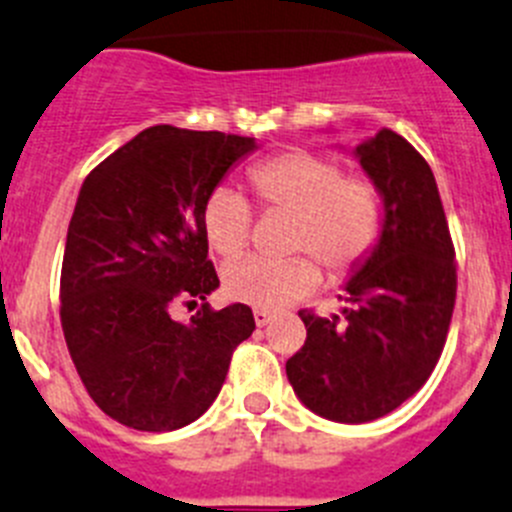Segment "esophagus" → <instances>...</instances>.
Instances as JSON below:
<instances>
[{
	"mask_svg": "<svg viewBox=\"0 0 512 512\" xmlns=\"http://www.w3.org/2000/svg\"><path fill=\"white\" fill-rule=\"evenodd\" d=\"M252 316H255V324L260 326V329H262V326L270 324V321H273V313L265 311V308H255V313H252Z\"/></svg>",
	"mask_w": 512,
	"mask_h": 512,
	"instance_id": "esophagus-1",
	"label": "esophagus"
}]
</instances>
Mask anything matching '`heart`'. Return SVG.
<instances>
[{
  "label": "heart",
  "mask_w": 512,
  "mask_h": 512,
  "mask_svg": "<svg viewBox=\"0 0 512 512\" xmlns=\"http://www.w3.org/2000/svg\"><path fill=\"white\" fill-rule=\"evenodd\" d=\"M265 209L293 214L288 260L245 257L224 270V290L255 308H283L321 285L324 262L331 275L352 273L380 242L385 209L380 188L367 176H344L342 163L308 150H288L250 170ZM201 227L211 250L237 257L250 242L252 209L242 193L219 186L206 196Z\"/></svg>",
  "instance_id": "obj_1"
}]
</instances>
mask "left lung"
<instances>
[{
	"mask_svg": "<svg viewBox=\"0 0 512 512\" xmlns=\"http://www.w3.org/2000/svg\"><path fill=\"white\" fill-rule=\"evenodd\" d=\"M380 188V242L347 283L342 316L298 311L306 342L285 362L308 411L336 423L388 416L431 377L457 301L454 242L434 173L393 130L357 145Z\"/></svg>",
	"mask_w": 512,
	"mask_h": 512,
	"instance_id": "1",
	"label": "left lung"
}]
</instances>
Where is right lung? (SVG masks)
<instances>
[{"mask_svg":"<svg viewBox=\"0 0 512 512\" xmlns=\"http://www.w3.org/2000/svg\"><path fill=\"white\" fill-rule=\"evenodd\" d=\"M252 137L140 132L86 176L68 224L61 326L78 377L101 411L137 431H176L209 411L239 344L245 303L214 311L219 278L201 227L204 201ZM202 303L188 325L173 305Z\"/></svg>","mask_w":512,"mask_h":512,"instance_id":"obj_1","label":"right lung"}]
</instances>
